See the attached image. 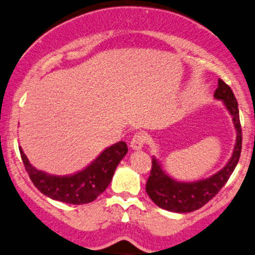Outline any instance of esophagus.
Returning a JSON list of instances; mask_svg holds the SVG:
<instances>
[{"mask_svg":"<svg viewBox=\"0 0 255 255\" xmlns=\"http://www.w3.org/2000/svg\"><path fill=\"white\" fill-rule=\"evenodd\" d=\"M146 139H148V137H146L145 133L143 132H137L133 134L132 139H131L130 142V146L133 149V150H139V149H142L144 144L146 143Z\"/></svg>","mask_w":255,"mask_h":255,"instance_id":"34e87169","label":"esophagus"}]
</instances>
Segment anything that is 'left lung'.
Returning <instances> with one entry per match:
<instances>
[{
  "label": "left lung",
  "instance_id": "8db88e82",
  "mask_svg": "<svg viewBox=\"0 0 255 255\" xmlns=\"http://www.w3.org/2000/svg\"><path fill=\"white\" fill-rule=\"evenodd\" d=\"M215 98L223 100L229 113L233 116L236 132H238L233 156L226 164V167L216 174L205 180L196 182L175 181L163 172L156 158L152 157L150 175L146 180L145 191L152 202L164 210L173 212H191L198 210L220 192L239 162L242 148V130L238 101L232 88L221 79L218 80V88L215 92Z\"/></svg>",
  "mask_w": 255,
  "mask_h": 255
}]
</instances>
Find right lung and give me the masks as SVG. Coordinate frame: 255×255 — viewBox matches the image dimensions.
I'll list each match as a JSON object with an SVG mask.
<instances>
[{"label":"right lung","instance_id":"add662e5","mask_svg":"<svg viewBox=\"0 0 255 255\" xmlns=\"http://www.w3.org/2000/svg\"><path fill=\"white\" fill-rule=\"evenodd\" d=\"M19 150L27 174L41 193L53 200L80 205L93 202L106 190L117 166L127 155L128 145L125 142L111 145L86 169L69 176L49 175L37 170L28 162L22 149Z\"/></svg>","mask_w":255,"mask_h":255}]
</instances>
